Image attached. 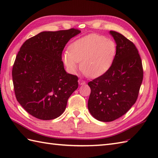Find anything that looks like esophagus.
I'll return each instance as SVG.
<instances>
[{
  "instance_id": "esophagus-1",
  "label": "esophagus",
  "mask_w": 158,
  "mask_h": 158,
  "mask_svg": "<svg viewBox=\"0 0 158 158\" xmlns=\"http://www.w3.org/2000/svg\"><path fill=\"white\" fill-rule=\"evenodd\" d=\"M78 82H79V85H84V84H85V83H86V82L85 81H83V79H79Z\"/></svg>"
}]
</instances>
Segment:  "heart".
<instances>
[{
	"label": "heart",
	"mask_w": 158,
	"mask_h": 158,
	"mask_svg": "<svg viewBox=\"0 0 158 158\" xmlns=\"http://www.w3.org/2000/svg\"><path fill=\"white\" fill-rule=\"evenodd\" d=\"M116 53V44L105 36L91 34L77 40L66 52L63 59L71 73L78 69L81 63L83 73L92 78L103 75L111 66Z\"/></svg>",
	"instance_id": "obj_1"
}]
</instances>
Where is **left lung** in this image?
Listing matches in <instances>:
<instances>
[{"label":"left lung","instance_id":"8db88e82","mask_svg":"<svg viewBox=\"0 0 158 158\" xmlns=\"http://www.w3.org/2000/svg\"><path fill=\"white\" fill-rule=\"evenodd\" d=\"M116 43L111 66L88 83L91 89L88 107L100 122H109L126 114L136 101L143 79L142 61L136 46L125 36L110 31Z\"/></svg>","mask_w":158,"mask_h":158}]
</instances>
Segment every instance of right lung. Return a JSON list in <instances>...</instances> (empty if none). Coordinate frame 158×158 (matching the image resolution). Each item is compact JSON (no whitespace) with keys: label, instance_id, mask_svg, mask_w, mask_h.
<instances>
[{"label":"right lung","instance_id":"right-lung-1","mask_svg":"<svg viewBox=\"0 0 158 158\" xmlns=\"http://www.w3.org/2000/svg\"><path fill=\"white\" fill-rule=\"evenodd\" d=\"M81 31L71 28L41 32L23 43L12 70L16 99L39 119H56L64 111L78 77L66 72L62 53L69 40Z\"/></svg>","mask_w":158,"mask_h":158}]
</instances>
